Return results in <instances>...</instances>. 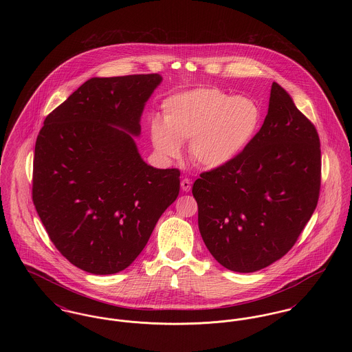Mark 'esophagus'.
Returning <instances> with one entry per match:
<instances>
[{
    "label": "esophagus",
    "mask_w": 352,
    "mask_h": 352,
    "mask_svg": "<svg viewBox=\"0 0 352 352\" xmlns=\"http://www.w3.org/2000/svg\"><path fill=\"white\" fill-rule=\"evenodd\" d=\"M181 187H182V190H184V192H188V191L191 190V181H190L188 178H184V179L181 181Z\"/></svg>",
    "instance_id": "esophagus-1"
}]
</instances>
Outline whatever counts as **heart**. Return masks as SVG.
<instances>
[{"instance_id":"heart-1","label":"heart","mask_w":352,"mask_h":352,"mask_svg":"<svg viewBox=\"0 0 352 352\" xmlns=\"http://www.w3.org/2000/svg\"><path fill=\"white\" fill-rule=\"evenodd\" d=\"M164 121L153 118L154 149L174 160L190 141V155L201 168L228 165L248 148L261 125V108L251 98H231L218 88H197L168 98Z\"/></svg>"}]
</instances>
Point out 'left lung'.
<instances>
[{"mask_svg": "<svg viewBox=\"0 0 352 352\" xmlns=\"http://www.w3.org/2000/svg\"><path fill=\"white\" fill-rule=\"evenodd\" d=\"M319 188L318 132L273 83L268 115L248 148L194 182L201 239L224 268H267L296 244L317 207Z\"/></svg>", "mask_w": 352, "mask_h": 352, "instance_id": "1", "label": "left lung"}]
</instances>
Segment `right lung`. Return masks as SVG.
<instances>
[{
    "label": "right lung",
    "instance_id": "right-lung-1",
    "mask_svg": "<svg viewBox=\"0 0 352 352\" xmlns=\"http://www.w3.org/2000/svg\"><path fill=\"white\" fill-rule=\"evenodd\" d=\"M158 74L92 78L46 118L34 153L33 201L51 241L92 274L128 268L179 194L178 168L140 155Z\"/></svg>",
    "mask_w": 352,
    "mask_h": 352
}]
</instances>
